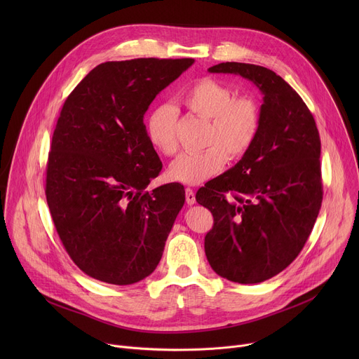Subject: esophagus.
I'll use <instances>...</instances> for the list:
<instances>
[{"label": "esophagus", "instance_id": "esophagus-1", "mask_svg": "<svg viewBox=\"0 0 359 359\" xmlns=\"http://www.w3.org/2000/svg\"><path fill=\"white\" fill-rule=\"evenodd\" d=\"M186 203L190 204V206L196 203V194H194V191L190 187L186 189Z\"/></svg>", "mask_w": 359, "mask_h": 359}]
</instances>
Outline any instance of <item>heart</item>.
<instances>
[{"label": "heart", "instance_id": "obj_1", "mask_svg": "<svg viewBox=\"0 0 359 359\" xmlns=\"http://www.w3.org/2000/svg\"><path fill=\"white\" fill-rule=\"evenodd\" d=\"M182 104L194 115L208 119L210 126L206 147L201 151L183 153L168 170L173 182L198 184L223 170L227 158H243L257 139L262 128V108L251 93L233 96L226 83L203 78L191 83L182 95ZM150 144L165 156L177 151L176 115L168 105L153 111L146 121Z\"/></svg>", "mask_w": 359, "mask_h": 359}]
</instances>
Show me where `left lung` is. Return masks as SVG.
Wrapping results in <instances>:
<instances>
[{"label":"left lung","mask_w":359,"mask_h":359,"mask_svg":"<svg viewBox=\"0 0 359 359\" xmlns=\"http://www.w3.org/2000/svg\"><path fill=\"white\" fill-rule=\"evenodd\" d=\"M209 72L241 75L264 95L262 128L251 149L196 193L215 219L204 237L212 269L234 283H262L295 260L318 217L320 133L301 96L271 69L223 62Z\"/></svg>","instance_id":"1"}]
</instances>
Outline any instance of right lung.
<instances>
[{"mask_svg": "<svg viewBox=\"0 0 359 359\" xmlns=\"http://www.w3.org/2000/svg\"><path fill=\"white\" fill-rule=\"evenodd\" d=\"M193 62H104L65 100L50 142L45 194L69 257L95 280L133 284L162 259L184 189L169 183L144 190L163 165L143 115Z\"/></svg>", "mask_w": 359, "mask_h": 359, "instance_id": "right-lung-1", "label": "right lung"}]
</instances>
